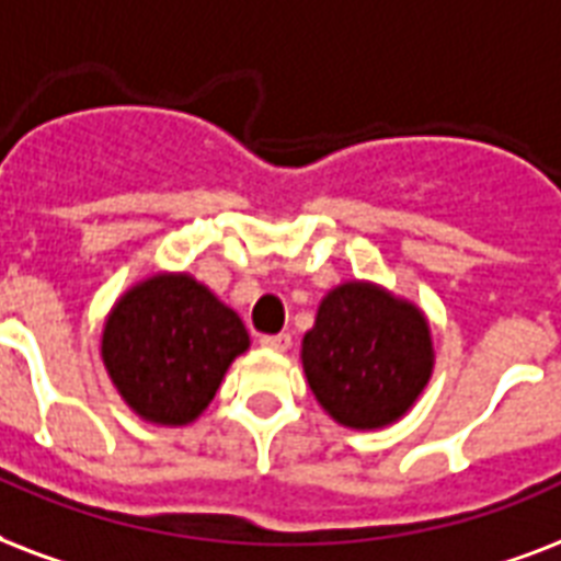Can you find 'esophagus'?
I'll return each mask as SVG.
<instances>
[{
	"label": "esophagus",
	"instance_id": "obj_1",
	"mask_svg": "<svg viewBox=\"0 0 561 561\" xmlns=\"http://www.w3.org/2000/svg\"><path fill=\"white\" fill-rule=\"evenodd\" d=\"M260 345L266 351L284 354V351H289V345H293V336H289V333H268V336H260Z\"/></svg>",
	"mask_w": 561,
	"mask_h": 561
}]
</instances>
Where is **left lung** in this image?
<instances>
[{
  "instance_id": "left-lung-1",
  "label": "left lung",
  "mask_w": 561,
  "mask_h": 561,
  "mask_svg": "<svg viewBox=\"0 0 561 561\" xmlns=\"http://www.w3.org/2000/svg\"><path fill=\"white\" fill-rule=\"evenodd\" d=\"M316 401L354 430L386 427L410 410L433 371L424 312L375 284H342L321 301L301 345Z\"/></svg>"
}]
</instances>
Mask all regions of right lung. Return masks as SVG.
Returning <instances> with one entry per match:
<instances>
[{
    "mask_svg": "<svg viewBox=\"0 0 561 561\" xmlns=\"http://www.w3.org/2000/svg\"><path fill=\"white\" fill-rule=\"evenodd\" d=\"M249 348L231 307L190 275H154L116 301L102 336L107 375L140 419L186 424Z\"/></svg>",
    "mask_w": 561,
    "mask_h": 561,
    "instance_id": "1",
    "label": "right lung"
}]
</instances>
